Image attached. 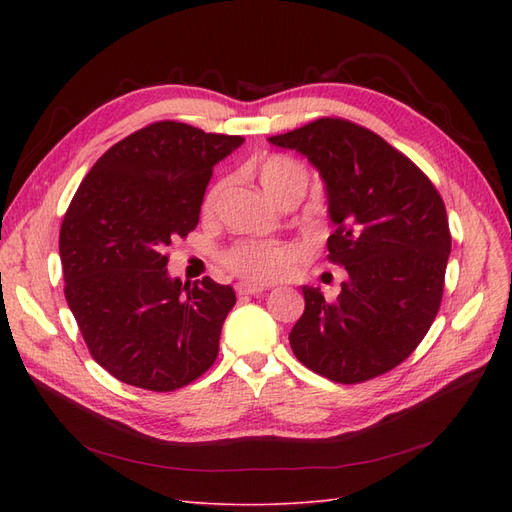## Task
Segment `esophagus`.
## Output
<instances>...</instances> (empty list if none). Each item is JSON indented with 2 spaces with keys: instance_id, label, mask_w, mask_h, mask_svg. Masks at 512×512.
Wrapping results in <instances>:
<instances>
[{
  "instance_id": "esophagus-1",
  "label": "esophagus",
  "mask_w": 512,
  "mask_h": 512,
  "mask_svg": "<svg viewBox=\"0 0 512 512\" xmlns=\"http://www.w3.org/2000/svg\"><path fill=\"white\" fill-rule=\"evenodd\" d=\"M267 288L260 286V284H252V282H239L237 284V294L239 297H247V294H260L265 292Z\"/></svg>"
}]
</instances>
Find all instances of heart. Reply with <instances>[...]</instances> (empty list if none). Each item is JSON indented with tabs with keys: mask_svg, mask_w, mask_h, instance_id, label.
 <instances>
[{
	"mask_svg": "<svg viewBox=\"0 0 512 512\" xmlns=\"http://www.w3.org/2000/svg\"><path fill=\"white\" fill-rule=\"evenodd\" d=\"M258 181L262 190L267 192L271 200L288 190H305L307 185V168L290 156L275 153L258 162L256 168ZM224 188V179L215 181L205 192L203 213H211L218 205V198ZM292 260V252L282 243H254L243 241L235 243L224 252V265L237 275L250 277L256 282H271L288 271Z\"/></svg>",
	"mask_w": 512,
	"mask_h": 512,
	"instance_id": "heart-1",
	"label": "heart"
}]
</instances>
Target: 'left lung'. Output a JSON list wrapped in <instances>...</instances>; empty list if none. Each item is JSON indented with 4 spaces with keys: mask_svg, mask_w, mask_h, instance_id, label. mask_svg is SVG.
I'll return each instance as SVG.
<instances>
[{
    "mask_svg": "<svg viewBox=\"0 0 512 512\" xmlns=\"http://www.w3.org/2000/svg\"><path fill=\"white\" fill-rule=\"evenodd\" d=\"M269 143L297 149L320 170L335 224L327 258L348 271L335 301L303 286L292 352L339 384L378 378L408 359L438 316L451 254L444 200L408 156L342 117Z\"/></svg>",
    "mask_w": 512,
    "mask_h": 512,
    "instance_id": "obj_1",
    "label": "left lung"
}]
</instances>
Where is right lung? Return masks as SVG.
I'll return each instance as SVG.
<instances>
[{
	"label": "right lung",
	"mask_w": 512,
	"mask_h": 512,
	"mask_svg": "<svg viewBox=\"0 0 512 512\" xmlns=\"http://www.w3.org/2000/svg\"><path fill=\"white\" fill-rule=\"evenodd\" d=\"M243 136L156 121L89 170L59 230L64 294L94 361L117 380L168 393L218 359L235 290L170 280L166 247L198 224L213 166Z\"/></svg>",
	"instance_id": "obj_1"
}]
</instances>
